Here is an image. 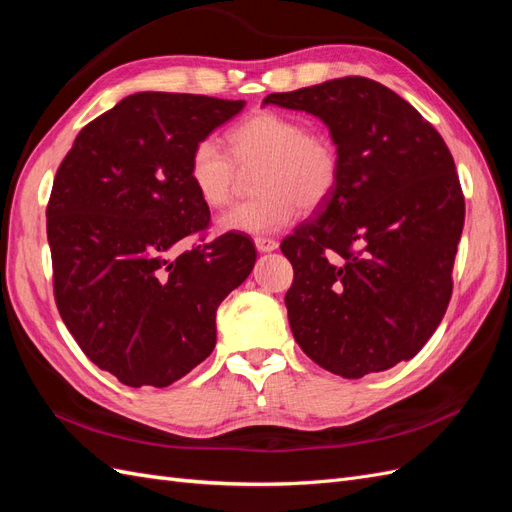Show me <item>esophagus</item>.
I'll return each mask as SVG.
<instances>
[{"label":"esophagus","mask_w":512,"mask_h":512,"mask_svg":"<svg viewBox=\"0 0 512 512\" xmlns=\"http://www.w3.org/2000/svg\"><path fill=\"white\" fill-rule=\"evenodd\" d=\"M254 243H256V250L260 252V254H267V252H275L277 250V243L275 239H269V237H256L254 239Z\"/></svg>","instance_id":"esophagus-1"}]
</instances>
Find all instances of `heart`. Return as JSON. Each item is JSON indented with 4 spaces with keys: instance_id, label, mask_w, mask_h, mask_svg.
Returning a JSON list of instances; mask_svg holds the SVG:
<instances>
[{
    "instance_id": "obj_1",
    "label": "heart",
    "mask_w": 512,
    "mask_h": 512,
    "mask_svg": "<svg viewBox=\"0 0 512 512\" xmlns=\"http://www.w3.org/2000/svg\"><path fill=\"white\" fill-rule=\"evenodd\" d=\"M233 158L218 138L207 136L190 153L188 179L207 207H222L235 194L239 166H258V198L235 205L218 218L228 235L265 237L297 218L299 205L314 209L331 194L339 158L327 134L275 111L254 113L228 132Z\"/></svg>"
}]
</instances>
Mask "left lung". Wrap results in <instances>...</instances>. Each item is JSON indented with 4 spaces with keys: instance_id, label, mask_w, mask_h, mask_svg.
Listing matches in <instances>:
<instances>
[{
    "instance_id": "obj_1",
    "label": "left lung",
    "mask_w": 512,
    "mask_h": 512,
    "mask_svg": "<svg viewBox=\"0 0 512 512\" xmlns=\"http://www.w3.org/2000/svg\"><path fill=\"white\" fill-rule=\"evenodd\" d=\"M262 104L318 117L339 158L316 218L282 241L294 269L286 292L294 339L342 378L412 359L453 292L466 203L451 151L412 104L363 76Z\"/></svg>"
}]
</instances>
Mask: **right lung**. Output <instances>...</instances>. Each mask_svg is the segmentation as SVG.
Listing matches in <instances>:
<instances>
[{
    "mask_svg": "<svg viewBox=\"0 0 512 512\" xmlns=\"http://www.w3.org/2000/svg\"><path fill=\"white\" fill-rule=\"evenodd\" d=\"M243 106L141 91L87 123L57 168L46 207L57 309L89 361L134 389L203 363L215 312L254 269L245 235L185 250L209 224L190 153Z\"/></svg>",
    "mask_w": 512,
    "mask_h": 512,
    "instance_id": "obj_1",
    "label": "right lung"
}]
</instances>
